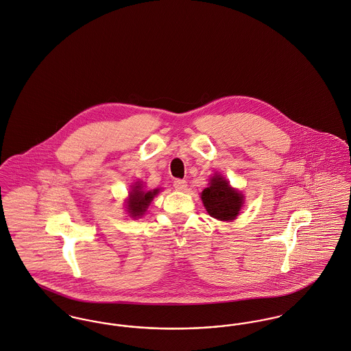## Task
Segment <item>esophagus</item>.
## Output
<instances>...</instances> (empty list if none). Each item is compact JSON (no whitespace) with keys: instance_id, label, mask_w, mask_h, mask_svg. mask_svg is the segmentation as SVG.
<instances>
[{"instance_id":"obj_1","label":"esophagus","mask_w":351,"mask_h":351,"mask_svg":"<svg viewBox=\"0 0 351 351\" xmlns=\"http://www.w3.org/2000/svg\"><path fill=\"white\" fill-rule=\"evenodd\" d=\"M173 186L180 191H185L188 189V182L185 180H176L173 182Z\"/></svg>"}]
</instances>
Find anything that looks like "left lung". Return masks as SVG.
<instances>
[{
    "mask_svg": "<svg viewBox=\"0 0 351 351\" xmlns=\"http://www.w3.org/2000/svg\"><path fill=\"white\" fill-rule=\"evenodd\" d=\"M201 199L206 212L216 220H234L244 204L241 191L233 189L220 174H215L208 184V188L201 191Z\"/></svg>",
    "mask_w": 351,
    "mask_h": 351,
    "instance_id": "8db88e82",
    "label": "left lung"
}]
</instances>
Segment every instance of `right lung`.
Returning <instances> with one entry per match:
<instances>
[{
	"label": "right lung",
	"instance_id": "right-lung-1",
	"mask_svg": "<svg viewBox=\"0 0 351 351\" xmlns=\"http://www.w3.org/2000/svg\"><path fill=\"white\" fill-rule=\"evenodd\" d=\"M158 193L160 189L145 191L141 182H135V185H132L131 191L128 193V198L126 201V209L130 217L132 219L142 217Z\"/></svg>",
	"mask_w": 351,
	"mask_h": 351
}]
</instances>
